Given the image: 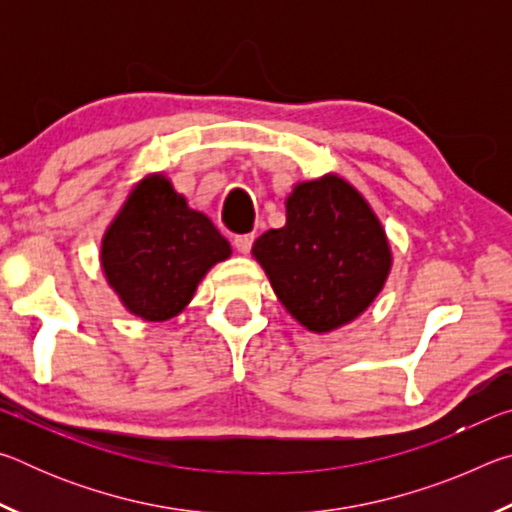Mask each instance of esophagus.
<instances>
[{
    "label": "esophagus",
    "mask_w": 512,
    "mask_h": 512,
    "mask_svg": "<svg viewBox=\"0 0 512 512\" xmlns=\"http://www.w3.org/2000/svg\"><path fill=\"white\" fill-rule=\"evenodd\" d=\"M253 241H255V235H253V232H248V235H237L235 239H232V244H235L239 253L248 255L250 248H253Z\"/></svg>",
    "instance_id": "obj_1"
}]
</instances>
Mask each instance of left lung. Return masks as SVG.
Segmentation results:
<instances>
[{"label": "left lung", "mask_w": 512, "mask_h": 512, "mask_svg": "<svg viewBox=\"0 0 512 512\" xmlns=\"http://www.w3.org/2000/svg\"><path fill=\"white\" fill-rule=\"evenodd\" d=\"M284 205L287 223L264 232L253 257L302 327L334 332L384 289L393 266L386 230L366 198L336 173L298 183Z\"/></svg>", "instance_id": "obj_1"}]
</instances>
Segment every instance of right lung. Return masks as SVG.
I'll return each mask as SVG.
<instances>
[{
    "instance_id": "1",
    "label": "right lung",
    "mask_w": 512,
    "mask_h": 512,
    "mask_svg": "<svg viewBox=\"0 0 512 512\" xmlns=\"http://www.w3.org/2000/svg\"><path fill=\"white\" fill-rule=\"evenodd\" d=\"M101 268L133 316L162 323L192 302L198 282L232 248L164 173L137 183L101 239Z\"/></svg>"
}]
</instances>
